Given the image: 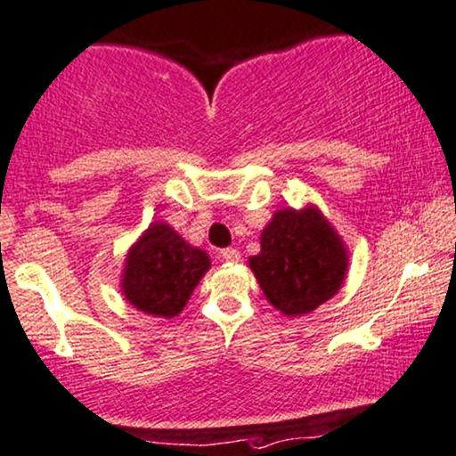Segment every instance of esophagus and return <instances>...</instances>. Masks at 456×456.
<instances>
[{
    "label": "esophagus",
    "mask_w": 456,
    "mask_h": 456,
    "mask_svg": "<svg viewBox=\"0 0 456 456\" xmlns=\"http://www.w3.org/2000/svg\"><path fill=\"white\" fill-rule=\"evenodd\" d=\"M221 256L229 263H238L240 261V250H235V248H223Z\"/></svg>",
    "instance_id": "obj_1"
}]
</instances>
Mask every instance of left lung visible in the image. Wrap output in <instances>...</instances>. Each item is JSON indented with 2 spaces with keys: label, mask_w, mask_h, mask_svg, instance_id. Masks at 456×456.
Wrapping results in <instances>:
<instances>
[{
  "label": "left lung",
  "mask_w": 456,
  "mask_h": 456,
  "mask_svg": "<svg viewBox=\"0 0 456 456\" xmlns=\"http://www.w3.org/2000/svg\"><path fill=\"white\" fill-rule=\"evenodd\" d=\"M267 301L286 315L309 314L341 288L347 252L318 210H280L250 258Z\"/></svg>",
  "instance_id": "1"
}]
</instances>
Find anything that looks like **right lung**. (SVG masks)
<instances>
[{"label":"right lung","mask_w":456,"mask_h":456,"mask_svg":"<svg viewBox=\"0 0 456 456\" xmlns=\"http://www.w3.org/2000/svg\"><path fill=\"white\" fill-rule=\"evenodd\" d=\"M208 267L204 250L189 246L168 224L153 223L126 258L124 295L149 315L175 318Z\"/></svg>","instance_id":"right-lung-1"}]
</instances>
